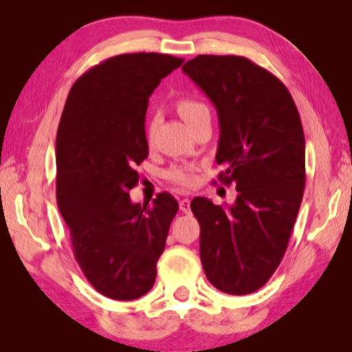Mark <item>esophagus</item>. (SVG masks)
Returning <instances> with one entry per match:
<instances>
[{"label":"esophagus","mask_w":352,"mask_h":352,"mask_svg":"<svg viewBox=\"0 0 352 352\" xmlns=\"http://www.w3.org/2000/svg\"><path fill=\"white\" fill-rule=\"evenodd\" d=\"M180 210H182L183 212H189V211H190V201H189V199L180 200Z\"/></svg>","instance_id":"obj_1"}]
</instances>
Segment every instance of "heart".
Returning <instances> with one entry per match:
<instances>
[{"label": "heart", "instance_id": "heart-1", "mask_svg": "<svg viewBox=\"0 0 352 352\" xmlns=\"http://www.w3.org/2000/svg\"><path fill=\"white\" fill-rule=\"evenodd\" d=\"M177 110L188 126H192L197 119L210 113V109H208L204 102H200V100H195V99H182L180 102L177 104ZM153 129H155V122L152 121L148 124V129H147L148 138H152ZM168 178L172 183L180 184V186H192L195 183L194 172L192 169L188 168V166H174V168L169 169Z\"/></svg>", "mask_w": 352, "mask_h": 352}]
</instances>
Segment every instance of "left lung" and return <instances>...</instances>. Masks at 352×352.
Returning a JSON list of instances; mask_svg holds the SVG:
<instances>
[{
	"label": "left lung",
	"instance_id": "1",
	"mask_svg": "<svg viewBox=\"0 0 352 352\" xmlns=\"http://www.w3.org/2000/svg\"><path fill=\"white\" fill-rule=\"evenodd\" d=\"M217 110L219 180L233 183V205L190 201L200 223L208 281L230 295L261 289L278 269L306 186V144L284 83L241 56H197L183 65Z\"/></svg>",
	"mask_w": 352,
	"mask_h": 352
}]
</instances>
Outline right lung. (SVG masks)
I'll return each mask as SVG.
<instances>
[{
	"label": "right lung",
	"instance_id": "add662e5",
	"mask_svg": "<svg viewBox=\"0 0 352 352\" xmlns=\"http://www.w3.org/2000/svg\"><path fill=\"white\" fill-rule=\"evenodd\" d=\"M182 63L157 52L107 58L74 82L58 124V211L83 275L111 300H136L152 289L178 211L168 192L140 205L129 190L148 155V98Z\"/></svg>",
	"mask_w": 352,
	"mask_h": 352
}]
</instances>
